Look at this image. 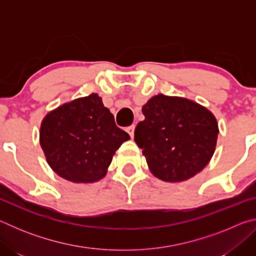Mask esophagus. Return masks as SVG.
I'll return each mask as SVG.
<instances>
[{
  "instance_id": "esophagus-1",
  "label": "esophagus",
  "mask_w": 256,
  "mask_h": 256,
  "mask_svg": "<svg viewBox=\"0 0 256 256\" xmlns=\"http://www.w3.org/2000/svg\"><path fill=\"white\" fill-rule=\"evenodd\" d=\"M134 128H136V126H134V125H131V126H128L126 128V132L130 134V136H131V138H133V136H134Z\"/></svg>"
}]
</instances>
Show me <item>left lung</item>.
Returning a JSON list of instances; mask_svg holds the SVG:
<instances>
[{
  "label": "left lung",
  "mask_w": 256,
  "mask_h": 256,
  "mask_svg": "<svg viewBox=\"0 0 256 256\" xmlns=\"http://www.w3.org/2000/svg\"><path fill=\"white\" fill-rule=\"evenodd\" d=\"M134 140L157 178L177 183L200 172L214 154V115L190 99L157 94L142 107Z\"/></svg>",
  "instance_id": "1"
}]
</instances>
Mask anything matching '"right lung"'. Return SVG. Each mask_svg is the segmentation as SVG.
Wrapping results in <instances>:
<instances>
[{
    "label": "right lung",
    "mask_w": 256,
    "mask_h": 256,
    "mask_svg": "<svg viewBox=\"0 0 256 256\" xmlns=\"http://www.w3.org/2000/svg\"><path fill=\"white\" fill-rule=\"evenodd\" d=\"M130 136L97 94L78 98L50 112L40 125V141L56 174L73 183H94L106 175L120 144Z\"/></svg>",
    "instance_id": "1"
}]
</instances>
